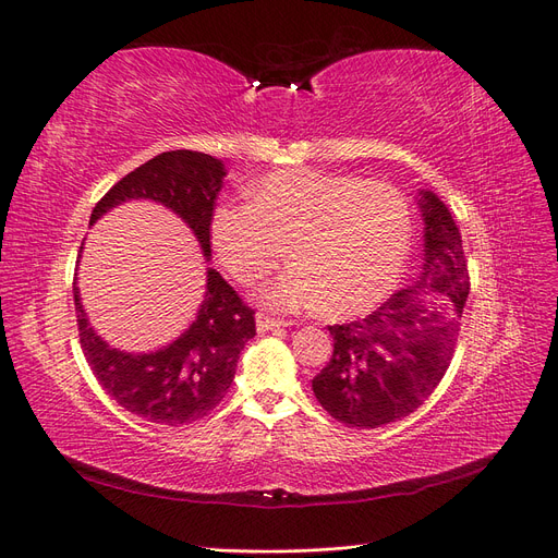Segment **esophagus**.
Masks as SVG:
<instances>
[{
	"label": "esophagus",
	"mask_w": 558,
	"mask_h": 558,
	"mask_svg": "<svg viewBox=\"0 0 558 558\" xmlns=\"http://www.w3.org/2000/svg\"><path fill=\"white\" fill-rule=\"evenodd\" d=\"M286 324L283 320H279V318H272V316H267V314H256V330L258 332H269V330H279V328H283Z\"/></svg>",
	"instance_id": "34e87169"
}]
</instances>
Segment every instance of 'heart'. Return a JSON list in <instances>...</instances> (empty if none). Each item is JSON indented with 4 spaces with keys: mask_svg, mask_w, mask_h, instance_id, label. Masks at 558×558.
<instances>
[{
    "mask_svg": "<svg viewBox=\"0 0 558 558\" xmlns=\"http://www.w3.org/2000/svg\"><path fill=\"white\" fill-rule=\"evenodd\" d=\"M211 242L228 272L253 286L295 260L267 291L277 310L320 307L353 316L396 289L412 246V211L393 185L320 170L272 172L251 185V202H223Z\"/></svg>",
    "mask_w": 558,
    "mask_h": 558,
    "instance_id": "obj_1",
    "label": "heart"
}]
</instances>
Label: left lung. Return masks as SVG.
Instances as JSON below:
<instances>
[{
  "label": "left lung",
  "instance_id": "8db88e82",
  "mask_svg": "<svg viewBox=\"0 0 558 558\" xmlns=\"http://www.w3.org/2000/svg\"><path fill=\"white\" fill-rule=\"evenodd\" d=\"M424 267L379 310L330 326L335 351L312 391L349 428H379L412 414L445 377L470 293L461 232L445 202L418 191Z\"/></svg>",
  "mask_w": 558,
  "mask_h": 558
}]
</instances>
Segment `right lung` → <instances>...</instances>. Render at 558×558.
<instances>
[{"label": "right lung", "instance_id": "1", "mask_svg": "<svg viewBox=\"0 0 558 558\" xmlns=\"http://www.w3.org/2000/svg\"><path fill=\"white\" fill-rule=\"evenodd\" d=\"M226 174L223 160L214 156L167 150L111 185L95 205L90 226L123 202H158L191 228L202 256L209 260L211 214ZM74 305L81 347L97 381L121 408L160 426H185L207 416L226 398L240 351L256 335L253 310L211 267L195 320L156 351H121L102 340L83 310L76 281Z\"/></svg>", "mask_w": 558, "mask_h": 558}]
</instances>
